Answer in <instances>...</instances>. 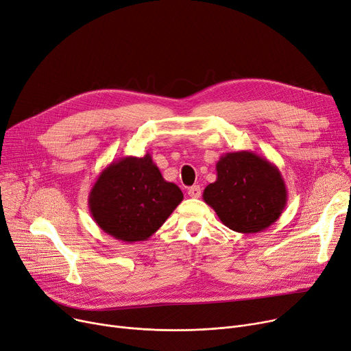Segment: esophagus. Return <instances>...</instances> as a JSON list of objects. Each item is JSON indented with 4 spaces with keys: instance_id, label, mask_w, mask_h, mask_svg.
<instances>
[{
    "instance_id": "1",
    "label": "esophagus",
    "mask_w": 351,
    "mask_h": 351,
    "mask_svg": "<svg viewBox=\"0 0 351 351\" xmlns=\"http://www.w3.org/2000/svg\"><path fill=\"white\" fill-rule=\"evenodd\" d=\"M188 195H189L191 197H199V196L202 195L200 186H199V185H195V186L189 188V189H188Z\"/></svg>"
}]
</instances>
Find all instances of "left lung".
I'll use <instances>...</instances> for the list:
<instances>
[{
  "label": "left lung",
  "instance_id": "left-lung-1",
  "mask_svg": "<svg viewBox=\"0 0 351 351\" xmlns=\"http://www.w3.org/2000/svg\"><path fill=\"white\" fill-rule=\"evenodd\" d=\"M217 178L204 191V200L220 222L239 233L271 226L287 204V189L278 166L252 151L229 152L216 163Z\"/></svg>",
  "mask_w": 351,
  "mask_h": 351
}]
</instances>
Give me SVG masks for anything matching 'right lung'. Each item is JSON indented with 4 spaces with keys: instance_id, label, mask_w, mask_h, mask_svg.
<instances>
[{
    "instance_id": "1",
    "label": "right lung",
    "mask_w": 351,
    "mask_h": 351,
    "mask_svg": "<svg viewBox=\"0 0 351 351\" xmlns=\"http://www.w3.org/2000/svg\"><path fill=\"white\" fill-rule=\"evenodd\" d=\"M183 199L166 182L151 154L110 162L88 196L89 212L101 230L125 243L147 241Z\"/></svg>"
}]
</instances>
